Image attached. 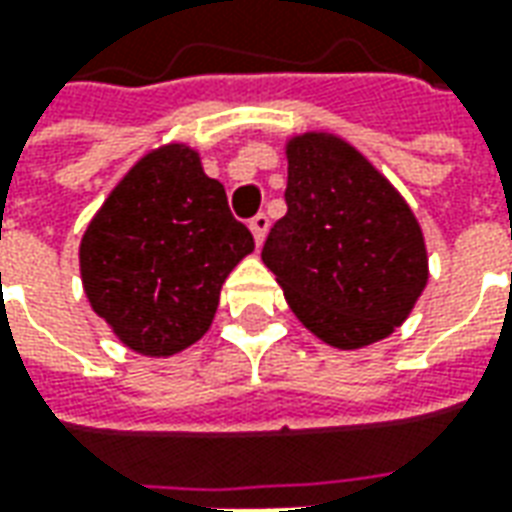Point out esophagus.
Segmentation results:
<instances>
[{
    "mask_svg": "<svg viewBox=\"0 0 512 512\" xmlns=\"http://www.w3.org/2000/svg\"><path fill=\"white\" fill-rule=\"evenodd\" d=\"M249 230H252V235H255V244H263V238H266V233H268L266 213H257L255 219L249 222Z\"/></svg>",
    "mask_w": 512,
    "mask_h": 512,
    "instance_id": "34e87169",
    "label": "esophagus"
}]
</instances>
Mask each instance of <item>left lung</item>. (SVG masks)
<instances>
[{
  "instance_id": "obj_1",
  "label": "left lung",
  "mask_w": 512,
  "mask_h": 512,
  "mask_svg": "<svg viewBox=\"0 0 512 512\" xmlns=\"http://www.w3.org/2000/svg\"><path fill=\"white\" fill-rule=\"evenodd\" d=\"M285 202L263 263L296 318L345 351L392 334L428 282V252L406 200L348 142L304 134L288 145Z\"/></svg>"
}]
</instances>
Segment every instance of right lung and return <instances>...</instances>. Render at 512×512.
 <instances>
[{
  "label": "right lung",
  "instance_id": "1",
  "mask_svg": "<svg viewBox=\"0 0 512 512\" xmlns=\"http://www.w3.org/2000/svg\"><path fill=\"white\" fill-rule=\"evenodd\" d=\"M252 249L200 156L167 145L117 183L87 227L84 293L131 351L172 356L208 332L222 282Z\"/></svg>",
  "mask_w": 512,
  "mask_h": 512
}]
</instances>
